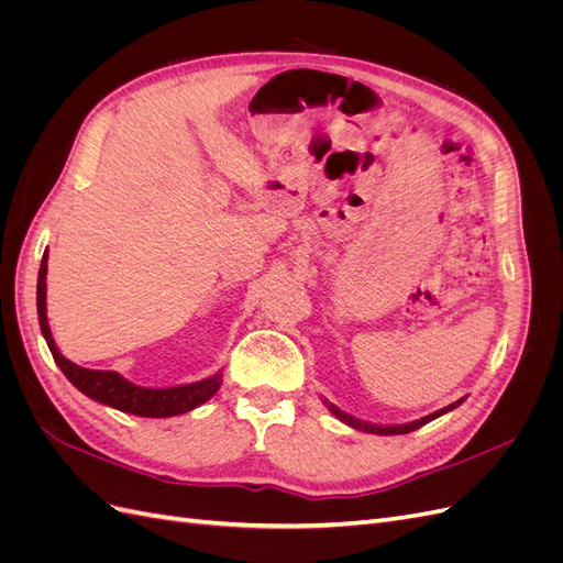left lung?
I'll return each mask as SVG.
<instances>
[{
  "mask_svg": "<svg viewBox=\"0 0 563 563\" xmlns=\"http://www.w3.org/2000/svg\"><path fill=\"white\" fill-rule=\"evenodd\" d=\"M327 404H329V401H327ZM457 404H463V399H457V401H453L451 406L441 408V411H434V413L424 416V418H420V420H416V422H406V424H389V428H383V424H371V422H362V420H356V418H352V416H347V413L340 411V408H338V406H333V404H329V408H331V413H333L335 418H340V420H343V422H347L350 428H354V430L371 432V434H408V432H413V430L422 428L424 422H430V420H434V418H439V416H444L446 411H451V408H455Z\"/></svg>",
  "mask_w": 563,
  "mask_h": 563,
  "instance_id": "1",
  "label": "left lung"
}]
</instances>
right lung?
Segmentation results:
<instances>
[{
    "instance_id": "add662e5",
    "label": "right lung",
    "mask_w": 563,
    "mask_h": 563,
    "mask_svg": "<svg viewBox=\"0 0 563 563\" xmlns=\"http://www.w3.org/2000/svg\"><path fill=\"white\" fill-rule=\"evenodd\" d=\"M37 314H40V327L46 338V345L54 354L56 364L65 373V378L70 380L84 395L108 404L112 408H119L124 413L133 416H143V418H168V416H178L187 413L197 408L199 404L209 401L220 383H223V373H216V376L199 380L192 385H180V387H164V389H150V387H139L129 383L126 378L119 376L114 371H91V368H81L73 364L70 360L58 352L54 338H51V329L46 321V253L40 265V277H37Z\"/></svg>"
}]
</instances>
